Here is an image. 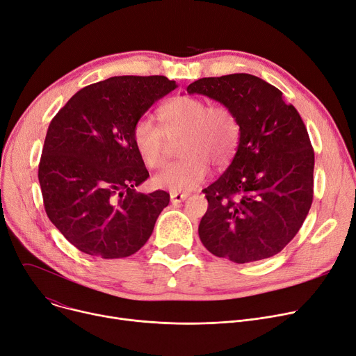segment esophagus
I'll use <instances>...</instances> for the list:
<instances>
[{
  "mask_svg": "<svg viewBox=\"0 0 356 356\" xmlns=\"http://www.w3.org/2000/svg\"><path fill=\"white\" fill-rule=\"evenodd\" d=\"M188 193H179V192H172L170 193V199H172V203H180L183 200L188 199Z\"/></svg>",
  "mask_w": 356,
  "mask_h": 356,
  "instance_id": "esophagus-1",
  "label": "esophagus"
}]
</instances>
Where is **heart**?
<instances>
[{"mask_svg":"<svg viewBox=\"0 0 356 356\" xmlns=\"http://www.w3.org/2000/svg\"><path fill=\"white\" fill-rule=\"evenodd\" d=\"M159 117L161 127L140 118L133 127V144L143 163L156 168L164 159L167 138L179 141L180 160L154 175L157 188L188 192L208 177L211 163L223 167L234 159L241 137L239 121L227 105H209L197 97H176L165 102Z\"/></svg>","mask_w":356,"mask_h":356,"instance_id":"b5f03b06","label":"heart"}]
</instances>
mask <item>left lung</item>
Wrapping results in <instances>:
<instances>
[{
  "instance_id": "obj_1",
  "label": "left lung",
  "mask_w": 356,
  "mask_h": 356,
  "mask_svg": "<svg viewBox=\"0 0 356 356\" xmlns=\"http://www.w3.org/2000/svg\"><path fill=\"white\" fill-rule=\"evenodd\" d=\"M188 93L229 106L239 121L236 153L203 193L202 244L236 264L270 258L296 236L313 200L314 153L302 117L283 92L248 73L202 78Z\"/></svg>"
}]
</instances>
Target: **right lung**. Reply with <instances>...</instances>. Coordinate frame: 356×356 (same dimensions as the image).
Listing matches in <instances>:
<instances>
[{"mask_svg":"<svg viewBox=\"0 0 356 356\" xmlns=\"http://www.w3.org/2000/svg\"><path fill=\"white\" fill-rule=\"evenodd\" d=\"M176 88L165 76H114L74 93L51 120L39 164L44 209L79 251L124 258L153 234L170 195L136 192L149 175L133 127Z\"/></svg>","mask_w":356,"mask_h":356,"instance_id":"right-lung-1","label":"right lung"}]
</instances>
